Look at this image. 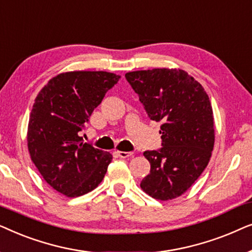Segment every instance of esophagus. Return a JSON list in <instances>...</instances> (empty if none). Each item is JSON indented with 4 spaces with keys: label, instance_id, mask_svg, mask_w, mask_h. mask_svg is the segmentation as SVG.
I'll return each instance as SVG.
<instances>
[{
    "label": "esophagus",
    "instance_id": "34e87169",
    "mask_svg": "<svg viewBox=\"0 0 252 252\" xmlns=\"http://www.w3.org/2000/svg\"><path fill=\"white\" fill-rule=\"evenodd\" d=\"M115 154L117 155V156H119V157H122V158L130 157L133 155V153H130V151H119V150L115 151Z\"/></svg>",
    "mask_w": 252,
    "mask_h": 252
}]
</instances>
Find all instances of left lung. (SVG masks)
<instances>
[{
    "label": "left lung",
    "instance_id": "1",
    "mask_svg": "<svg viewBox=\"0 0 252 252\" xmlns=\"http://www.w3.org/2000/svg\"><path fill=\"white\" fill-rule=\"evenodd\" d=\"M126 80L148 117L160 122L161 148L146 150L150 173L141 188L167 201L184 194L208 166L215 144L213 112L202 85L182 70L128 72Z\"/></svg>",
    "mask_w": 252,
    "mask_h": 252
}]
</instances>
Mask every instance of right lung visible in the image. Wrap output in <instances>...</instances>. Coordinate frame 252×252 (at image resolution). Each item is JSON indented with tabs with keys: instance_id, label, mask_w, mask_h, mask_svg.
<instances>
[{
	"instance_id": "right-lung-1",
	"label": "right lung",
	"mask_w": 252,
	"mask_h": 252,
	"mask_svg": "<svg viewBox=\"0 0 252 252\" xmlns=\"http://www.w3.org/2000/svg\"><path fill=\"white\" fill-rule=\"evenodd\" d=\"M119 79L104 71L67 72L36 96L27 132L31 158L47 184L67 197L95 189L111 163V154L84 142L79 132Z\"/></svg>"
}]
</instances>
